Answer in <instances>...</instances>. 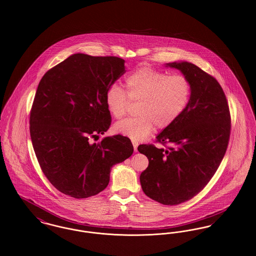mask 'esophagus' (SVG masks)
Returning <instances> with one entry per match:
<instances>
[{"label": "esophagus", "mask_w": 256, "mask_h": 256, "mask_svg": "<svg viewBox=\"0 0 256 256\" xmlns=\"http://www.w3.org/2000/svg\"><path fill=\"white\" fill-rule=\"evenodd\" d=\"M132 142H133V146H134V151H136V150H138V144L136 142H134V140H133Z\"/></svg>", "instance_id": "esophagus-1"}]
</instances>
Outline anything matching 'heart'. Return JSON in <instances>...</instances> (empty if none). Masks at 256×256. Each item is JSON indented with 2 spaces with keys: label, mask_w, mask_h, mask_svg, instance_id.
Segmentation results:
<instances>
[{
  "label": "heart",
  "mask_w": 256,
  "mask_h": 256,
  "mask_svg": "<svg viewBox=\"0 0 256 256\" xmlns=\"http://www.w3.org/2000/svg\"><path fill=\"white\" fill-rule=\"evenodd\" d=\"M125 92L118 84L110 86L105 101L110 114L116 120L123 118L130 101L138 102V116L118 122L114 126L116 134L134 142L144 140L155 126L166 129L172 125L185 112L192 95V84L181 74L168 75L150 66H142L124 80Z\"/></svg>",
  "instance_id": "b5f03b06"
}]
</instances>
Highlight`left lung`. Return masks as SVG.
Returning <instances> with one entry per match:
<instances>
[{
    "label": "left lung",
    "instance_id": "left-lung-1",
    "mask_svg": "<svg viewBox=\"0 0 256 256\" xmlns=\"http://www.w3.org/2000/svg\"><path fill=\"white\" fill-rule=\"evenodd\" d=\"M180 70L192 84L183 114L156 136L170 147L140 144L148 158L140 181L148 198L178 205L196 196L215 174L228 146L231 118L226 94L215 78L187 62L166 64Z\"/></svg>",
    "mask_w": 256,
    "mask_h": 256
}]
</instances>
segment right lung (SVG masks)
Segmentation results:
<instances>
[{
  "label": "right lung",
  "mask_w": 256,
  "mask_h": 256,
  "mask_svg": "<svg viewBox=\"0 0 256 256\" xmlns=\"http://www.w3.org/2000/svg\"><path fill=\"white\" fill-rule=\"evenodd\" d=\"M118 56L74 54L42 77L30 114V133L43 174L60 192L86 198L108 186L114 164L134 151L127 136L92 144L112 122L105 95L126 72Z\"/></svg>",
  "instance_id": "1"
}]
</instances>
